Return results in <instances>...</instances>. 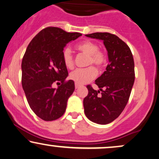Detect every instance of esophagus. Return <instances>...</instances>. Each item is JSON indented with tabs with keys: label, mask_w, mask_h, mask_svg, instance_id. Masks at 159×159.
<instances>
[{
	"label": "esophagus",
	"mask_w": 159,
	"mask_h": 159,
	"mask_svg": "<svg viewBox=\"0 0 159 159\" xmlns=\"http://www.w3.org/2000/svg\"><path fill=\"white\" fill-rule=\"evenodd\" d=\"M80 87V85H79V84H76L75 83V88L76 89H78Z\"/></svg>",
	"instance_id": "obj_1"
}]
</instances>
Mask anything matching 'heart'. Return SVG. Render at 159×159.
<instances>
[{
  "label": "heart",
  "instance_id": "b5f03b06",
  "mask_svg": "<svg viewBox=\"0 0 159 159\" xmlns=\"http://www.w3.org/2000/svg\"><path fill=\"white\" fill-rule=\"evenodd\" d=\"M77 49L82 53L87 55L86 66L94 65L100 69H103L107 61V57L103 51L99 50L97 43L93 41L86 40L77 46ZM62 60L65 66L69 69H72L75 66V61L70 50L65 48L62 53ZM97 75V71L93 66H88L84 69H79L72 71L69 75L70 79L79 85L88 83L95 79Z\"/></svg>",
  "mask_w": 159,
  "mask_h": 159
}]
</instances>
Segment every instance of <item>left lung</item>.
Here are the masks:
<instances>
[{
	"label": "left lung",
	"instance_id": "1",
	"mask_svg": "<svg viewBox=\"0 0 159 159\" xmlns=\"http://www.w3.org/2000/svg\"><path fill=\"white\" fill-rule=\"evenodd\" d=\"M85 36L103 41L109 64L95 80L100 90H95L90 84L87 86L88 94L83 101L84 114L93 122L107 125L121 114L129 101L134 82L133 56L129 46L115 34L95 32Z\"/></svg>",
	"mask_w": 159,
	"mask_h": 159
}]
</instances>
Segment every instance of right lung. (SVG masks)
<instances>
[{"label":"right lung","mask_w":159,"mask_h":159,"mask_svg":"<svg viewBox=\"0 0 159 159\" xmlns=\"http://www.w3.org/2000/svg\"><path fill=\"white\" fill-rule=\"evenodd\" d=\"M81 35L48 27L28 45L21 62V84L30 108L43 120H56L66 111L75 82L66 80L68 71L63 63L62 53L67 43ZM54 83L60 86L53 89Z\"/></svg>","instance_id":"1"}]
</instances>
